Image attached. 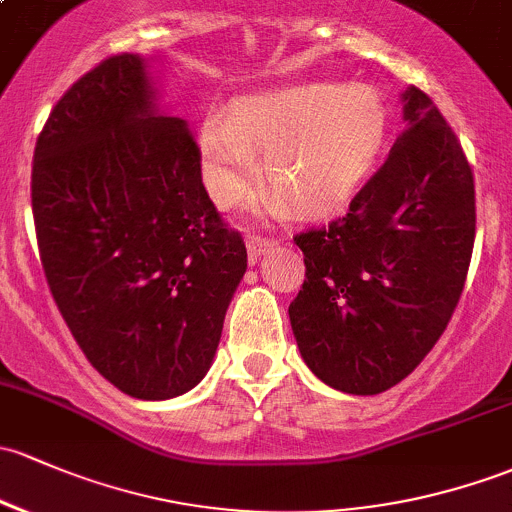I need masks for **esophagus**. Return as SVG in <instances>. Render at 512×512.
Returning <instances> with one entry per match:
<instances>
[{
  "label": "esophagus",
  "instance_id": "1",
  "mask_svg": "<svg viewBox=\"0 0 512 512\" xmlns=\"http://www.w3.org/2000/svg\"><path fill=\"white\" fill-rule=\"evenodd\" d=\"M246 246H249V258L251 263H256L258 258H261L263 254H268V251L276 246V241L273 239H266V236H249V241H246Z\"/></svg>",
  "mask_w": 512,
  "mask_h": 512
}]
</instances>
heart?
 <instances>
[{"mask_svg":"<svg viewBox=\"0 0 512 512\" xmlns=\"http://www.w3.org/2000/svg\"><path fill=\"white\" fill-rule=\"evenodd\" d=\"M388 141V109L371 87L295 82L236 97L227 117L197 131L202 178L219 205L244 197L263 151L271 192L263 210L327 217L344 210L376 170Z\"/></svg>","mask_w":512,"mask_h":512,"instance_id":"obj_1","label":"heart"}]
</instances>
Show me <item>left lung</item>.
Wrapping results in <instances>:
<instances>
[{
    "label": "left lung",
    "instance_id": "8db88e82",
    "mask_svg": "<svg viewBox=\"0 0 512 512\" xmlns=\"http://www.w3.org/2000/svg\"><path fill=\"white\" fill-rule=\"evenodd\" d=\"M403 134L346 217L295 236L305 283L288 315L307 368L376 395L415 371L447 329L476 234L474 173L430 97L408 87Z\"/></svg>",
    "mask_w": 512,
    "mask_h": 512
}]
</instances>
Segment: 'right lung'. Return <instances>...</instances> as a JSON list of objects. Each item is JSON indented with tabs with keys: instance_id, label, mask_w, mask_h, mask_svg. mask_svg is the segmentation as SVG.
I'll use <instances>...</instances> for the list:
<instances>
[{
	"instance_id": "1",
	"label": "right lung",
	"mask_w": 512,
	"mask_h": 512,
	"mask_svg": "<svg viewBox=\"0 0 512 512\" xmlns=\"http://www.w3.org/2000/svg\"><path fill=\"white\" fill-rule=\"evenodd\" d=\"M151 58L122 53L60 97L36 141L31 205L60 315L122 393L168 400L210 371L246 246L214 210L185 119Z\"/></svg>"
}]
</instances>
